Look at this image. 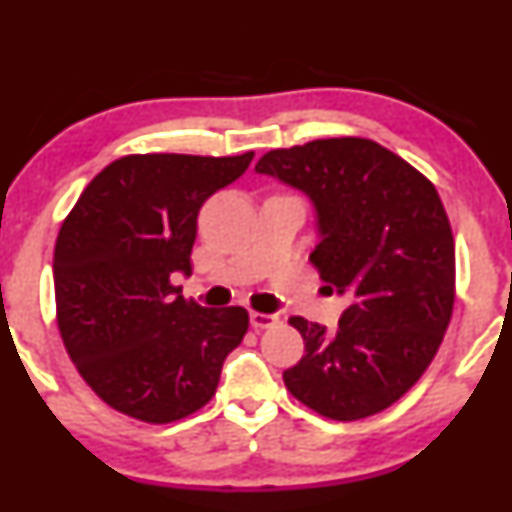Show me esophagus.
Wrapping results in <instances>:
<instances>
[{"mask_svg": "<svg viewBox=\"0 0 512 512\" xmlns=\"http://www.w3.org/2000/svg\"><path fill=\"white\" fill-rule=\"evenodd\" d=\"M277 323L275 314H262V311H250V325L255 329H266L273 327Z\"/></svg>", "mask_w": 512, "mask_h": 512, "instance_id": "obj_1", "label": "esophagus"}]
</instances>
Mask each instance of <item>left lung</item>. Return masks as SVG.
Segmentation results:
<instances>
[{
    "mask_svg": "<svg viewBox=\"0 0 512 512\" xmlns=\"http://www.w3.org/2000/svg\"><path fill=\"white\" fill-rule=\"evenodd\" d=\"M309 196L327 291L348 298L336 332L289 318L305 357L289 393L329 420L384 411L429 368L454 309V237L443 201L400 155L363 137L268 151L255 164Z\"/></svg>",
    "mask_w": 512,
    "mask_h": 512,
    "instance_id": "8db88e82",
    "label": "left lung"
}]
</instances>
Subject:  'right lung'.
Returning a JSON list of instances; mask_svg holds the SVG:
<instances>
[{"mask_svg": "<svg viewBox=\"0 0 512 512\" xmlns=\"http://www.w3.org/2000/svg\"><path fill=\"white\" fill-rule=\"evenodd\" d=\"M253 155H126L83 189L63 221L54 250L58 329L76 370L115 411L167 424L216 393L225 357L248 332V311L185 300L171 275L192 273L198 210Z\"/></svg>", "mask_w": 512, "mask_h": 512, "instance_id": "right-lung-1", "label": "right lung"}]
</instances>
